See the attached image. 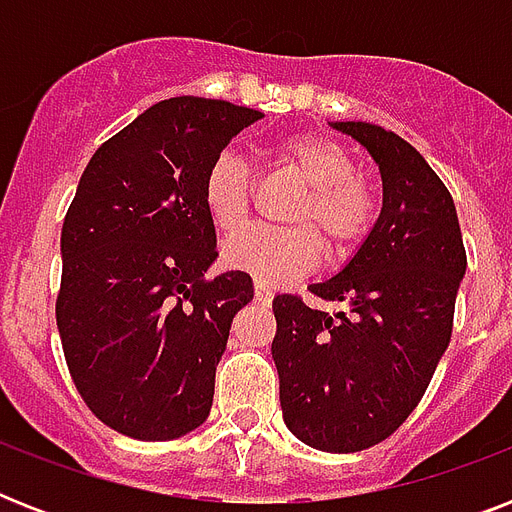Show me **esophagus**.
Segmentation results:
<instances>
[{"instance_id":"34e87169","label":"esophagus","mask_w":512,"mask_h":512,"mask_svg":"<svg viewBox=\"0 0 512 512\" xmlns=\"http://www.w3.org/2000/svg\"><path fill=\"white\" fill-rule=\"evenodd\" d=\"M255 300L260 305H271L273 300V289L265 284V281H255Z\"/></svg>"}]
</instances>
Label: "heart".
I'll return each mask as SVG.
<instances>
[{
	"label": "heart",
	"instance_id": "heart-1",
	"mask_svg": "<svg viewBox=\"0 0 512 512\" xmlns=\"http://www.w3.org/2000/svg\"><path fill=\"white\" fill-rule=\"evenodd\" d=\"M279 162L295 172L308 191L295 201V228H249L225 241L223 265L255 281H281L316 263L324 239L332 255H345L364 239L374 220L372 188L356 175V164L340 143L321 135H297L279 148ZM201 201L217 231L236 233L252 204V172L233 151L209 164Z\"/></svg>",
	"mask_w": 512,
	"mask_h": 512
}]
</instances>
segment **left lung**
<instances>
[{
    "label": "left lung",
    "mask_w": 512,
    "mask_h": 512,
    "mask_svg": "<svg viewBox=\"0 0 512 512\" xmlns=\"http://www.w3.org/2000/svg\"><path fill=\"white\" fill-rule=\"evenodd\" d=\"M366 148L382 180L372 231L329 279L311 284L348 313L273 297L284 422L319 452L380 444L414 412L449 348L465 247L454 201L420 151L369 122H329Z\"/></svg>",
    "instance_id": "obj_1"
}]
</instances>
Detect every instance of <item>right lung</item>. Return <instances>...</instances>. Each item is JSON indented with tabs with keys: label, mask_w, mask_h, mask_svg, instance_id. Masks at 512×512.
Returning a JSON list of instances; mask_svg holds the SVG:
<instances>
[{
	"label": "right lung",
	"mask_w": 512,
	"mask_h": 512,
	"mask_svg": "<svg viewBox=\"0 0 512 512\" xmlns=\"http://www.w3.org/2000/svg\"><path fill=\"white\" fill-rule=\"evenodd\" d=\"M263 119L225 100L170 98L106 140L60 233L55 305L68 372L108 428L172 441L207 420L247 273L207 281L215 225L201 188L231 138Z\"/></svg>",
	"instance_id": "1"
}]
</instances>
